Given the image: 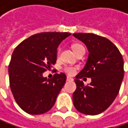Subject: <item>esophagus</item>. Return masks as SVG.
Instances as JSON below:
<instances>
[{
	"label": "esophagus",
	"mask_w": 128,
	"mask_h": 128,
	"mask_svg": "<svg viewBox=\"0 0 128 128\" xmlns=\"http://www.w3.org/2000/svg\"><path fill=\"white\" fill-rule=\"evenodd\" d=\"M73 78H72V77H70L69 76H66V81H70V82H72V81H73Z\"/></svg>",
	"instance_id": "obj_1"
}]
</instances>
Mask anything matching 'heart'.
<instances>
[{"label":"heart","mask_w":128,"mask_h":128,"mask_svg":"<svg viewBox=\"0 0 128 128\" xmlns=\"http://www.w3.org/2000/svg\"><path fill=\"white\" fill-rule=\"evenodd\" d=\"M84 48L83 46H82L80 44H74L72 45V49L74 51V52L76 54V53H78L80 51L84 49ZM59 54H60V49H58L57 51V56H59ZM64 70L65 72H66L68 74L72 75L74 74L76 72V68L74 66H65L64 68Z\"/></svg>","instance_id":"1"}]
</instances>
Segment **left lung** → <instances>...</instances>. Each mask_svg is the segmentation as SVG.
<instances>
[{"instance_id":"1","label":"left lung","mask_w":128,"mask_h":128,"mask_svg":"<svg viewBox=\"0 0 128 128\" xmlns=\"http://www.w3.org/2000/svg\"><path fill=\"white\" fill-rule=\"evenodd\" d=\"M72 35L89 52L84 67L76 76L73 103L81 113L96 115L108 108L118 94L124 76L123 58L117 46L104 37L84 33ZM83 76L92 80L87 86L80 80Z\"/></svg>"}]
</instances>
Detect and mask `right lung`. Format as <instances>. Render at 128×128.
Here are the masks:
<instances>
[{
    "mask_svg": "<svg viewBox=\"0 0 128 128\" xmlns=\"http://www.w3.org/2000/svg\"><path fill=\"white\" fill-rule=\"evenodd\" d=\"M71 35L67 32H44L30 36L14 49L8 66L10 87L16 102L26 112L43 114L55 104L66 76L43 73L56 63L57 48Z\"/></svg>",
    "mask_w": 128,
    "mask_h": 128,
    "instance_id": "obj_1",
    "label": "right lung"
}]
</instances>
